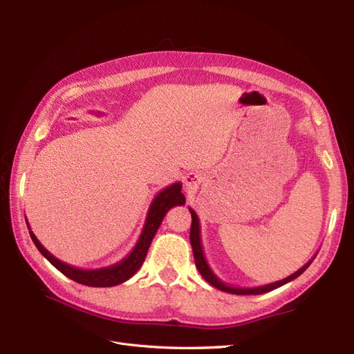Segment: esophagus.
Here are the masks:
<instances>
[{
  "label": "esophagus",
  "mask_w": 354,
  "mask_h": 354,
  "mask_svg": "<svg viewBox=\"0 0 354 354\" xmlns=\"http://www.w3.org/2000/svg\"><path fill=\"white\" fill-rule=\"evenodd\" d=\"M185 185L187 187H195L198 185V176L195 174H189L186 178H185Z\"/></svg>",
  "instance_id": "esophagus-1"
}]
</instances>
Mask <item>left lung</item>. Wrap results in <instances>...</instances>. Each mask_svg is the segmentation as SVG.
<instances>
[{"label": "left lung", "instance_id": "left-lung-1", "mask_svg": "<svg viewBox=\"0 0 354 354\" xmlns=\"http://www.w3.org/2000/svg\"><path fill=\"white\" fill-rule=\"evenodd\" d=\"M190 214H192V226H190V245H192V250H194V257H195V264L198 267L199 273L202 274L203 279H205L208 283H211L212 286H216L220 291L224 292H229V294H236V295H259V294H266L269 291H273V289L279 288L288 282H291L297 277L304 273V270L307 267L312 264V261L315 260V257L312 260H308L301 269H298L295 273H292L291 276L285 277L282 281H277L273 283H267V285H261V286H254V288H239V286H232L224 283L220 277L211 270V267L205 259V254H203V248H202V242H201V224H199V218L196 216V212L189 208Z\"/></svg>", "mask_w": 354, "mask_h": 354}]
</instances>
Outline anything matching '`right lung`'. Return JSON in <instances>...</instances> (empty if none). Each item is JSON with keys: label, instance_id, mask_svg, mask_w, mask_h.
I'll return each instance as SVG.
<instances>
[{"label": "right lung", "instance_id": "add662e5", "mask_svg": "<svg viewBox=\"0 0 354 354\" xmlns=\"http://www.w3.org/2000/svg\"><path fill=\"white\" fill-rule=\"evenodd\" d=\"M185 203H186V198L183 194H181L180 181L169 185L168 187L160 190L159 194L155 196V199L152 201L151 207H149L142 234H140V238H138L133 251L120 263H115L108 267H102V269H80V267H73L71 264L60 261L41 245V242L37 239L34 232L30 230L28 220H26V224L29 229L30 239L34 241L38 251L44 255L46 259L53 266H55L59 272H62L63 274L68 276L69 279L78 282V283L87 285V286L106 288V286L120 285L136 274V272L140 269L145 259H146L149 246H151L152 239L156 234L160 223H162L165 214L173 207L185 205Z\"/></svg>", "mask_w": 354, "mask_h": 354}]
</instances>
